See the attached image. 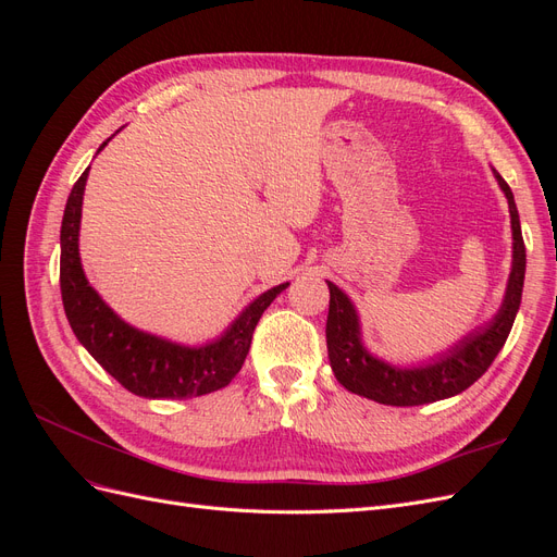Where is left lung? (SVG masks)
I'll return each mask as SVG.
<instances>
[{
	"instance_id": "obj_1",
	"label": "left lung",
	"mask_w": 557,
	"mask_h": 557,
	"mask_svg": "<svg viewBox=\"0 0 557 557\" xmlns=\"http://www.w3.org/2000/svg\"><path fill=\"white\" fill-rule=\"evenodd\" d=\"M493 176L497 178V185L509 201L513 239L511 274L497 313L485 325L465 334L458 344L436 352L434 358H430V362L401 367L369 352L362 342V325L356 305H352L350 297L339 285L327 281V356L336 381L346 391L374 399L379 404H387V407H418V404H430L460 395L493 364L513 327L516 313L520 309L522 281H525V244H522L513 193L507 181L497 174V170H493Z\"/></svg>"
}]
</instances>
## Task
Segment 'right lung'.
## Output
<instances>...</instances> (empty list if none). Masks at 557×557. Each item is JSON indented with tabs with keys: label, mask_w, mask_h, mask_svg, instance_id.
Instances as JSON below:
<instances>
[{
	"label": "right lung",
	"mask_w": 557,
	"mask_h": 557,
	"mask_svg": "<svg viewBox=\"0 0 557 557\" xmlns=\"http://www.w3.org/2000/svg\"><path fill=\"white\" fill-rule=\"evenodd\" d=\"M109 141L111 137L99 150ZM88 174L90 166L74 183L60 230V290L76 339L117 383L139 397L188 399L221 391L239 374L260 315L290 283L274 285L252 299L221 336L199 346L164 339L125 323L99 297L81 264L78 234Z\"/></svg>",
	"instance_id": "right-lung-1"
}]
</instances>
